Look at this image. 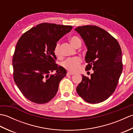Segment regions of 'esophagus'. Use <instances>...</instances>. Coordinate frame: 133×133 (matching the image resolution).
Listing matches in <instances>:
<instances>
[{
	"label": "esophagus",
	"instance_id": "esophagus-1",
	"mask_svg": "<svg viewBox=\"0 0 133 133\" xmlns=\"http://www.w3.org/2000/svg\"><path fill=\"white\" fill-rule=\"evenodd\" d=\"M73 74H74V73L71 72H67L66 75L67 76H69V75H73Z\"/></svg>",
	"mask_w": 133,
	"mask_h": 133
}]
</instances>
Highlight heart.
<instances>
[{
	"instance_id": "obj_1",
	"label": "heart",
	"mask_w": 133,
	"mask_h": 133,
	"mask_svg": "<svg viewBox=\"0 0 133 133\" xmlns=\"http://www.w3.org/2000/svg\"><path fill=\"white\" fill-rule=\"evenodd\" d=\"M70 43L73 46L76 47L78 44H81V39L77 36H73L70 39ZM55 55L56 56L60 55V43L57 42L56 43L54 50ZM82 62V59L79 56H75L74 58H70L67 59L62 63V66L64 69L71 72H75L78 70Z\"/></svg>"
}]
</instances>
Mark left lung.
<instances>
[{
  "label": "left lung",
  "instance_id": "left-lung-1",
  "mask_svg": "<svg viewBox=\"0 0 133 133\" xmlns=\"http://www.w3.org/2000/svg\"><path fill=\"white\" fill-rule=\"evenodd\" d=\"M75 30L87 48L86 70H94L90 78L82 75V80L77 87V93L88 103L102 102L114 92L122 71L119 44L109 32L98 26L87 25Z\"/></svg>",
  "mask_w": 133,
  "mask_h": 133
}]
</instances>
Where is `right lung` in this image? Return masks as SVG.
Returning a JSON list of instances; mask_svg holds the SVG:
<instances>
[{
	"label": "right lung",
	"instance_id": "right-lung-1",
	"mask_svg": "<svg viewBox=\"0 0 133 133\" xmlns=\"http://www.w3.org/2000/svg\"><path fill=\"white\" fill-rule=\"evenodd\" d=\"M72 29L71 26L43 23L19 38L12 59L14 80L27 99L44 104L56 94L67 72L55 63L54 50L56 42ZM55 70V75H49Z\"/></svg>",
	"mask_w": 133,
	"mask_h": 133
}]
</instances>
